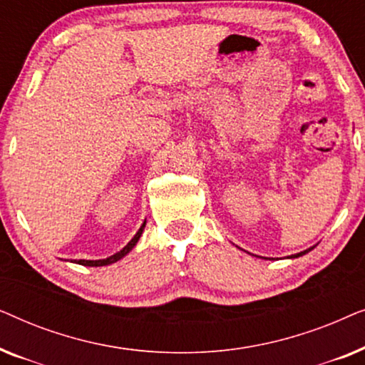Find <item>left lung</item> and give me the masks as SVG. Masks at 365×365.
I'll return each mask as SVG.
<instances>
[{"label": "left lung", "mask_w": 365, "mask_h": 365, "mask_svg": "<svg viewBox=\"0 0 365 365\" xmlns=\"http://www.w3.org/2000/svg\"><path fill=\"white\" fill-rule=\"evenodd\" d=\"M314 249V246L312 247H309V249H306V251H302V252H297V254H292V256H287V259H296V257H301V256H304V254H307L309 251H312ZM266 259V257H264Z\"/></svg>", "instance_id": "obj_1"}]
</instances>
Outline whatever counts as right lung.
I'll use <instances>...</instances> for the list:
<instances>
[{
  "instance_id": "add662e5",
  "label": "right lung",
  "mask_w": 365,
  "mask_h": 365,
  "mask_svg": "<svg viewBox=\"0 0 365 365\" xmlns=\"http://www.w3.org/2000/svg\"><path fill=\"white\" fill-rule=\"evenodd\" d=\"M144 227H146V221L141 224V227H139V231L136 234H134V237L131 239V241H129L126 246L121 249V251L116 252V254H113V256H109L106 259H98V261H86V259H79V261H74V262L81 264V266H88V267H101V266H108V264L116 262V261H119V259H123L124 256H128V254L133 251L134 246H136L138 241H139V237H141Z\"/></svg>"
}]
</instances>
